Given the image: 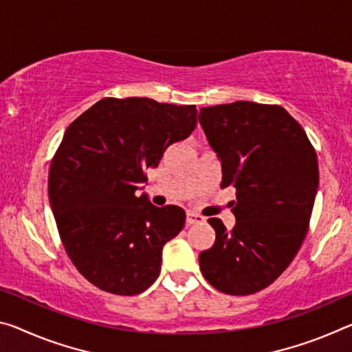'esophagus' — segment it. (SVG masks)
<instances>
[{"instance_id": "1", "label": "esophagus", "mask_w": 352, "mask_h": 352, "mask_svg": "<svg viewBox=\"0 0 352 352\" xmlns=\"http://www.w3.org/2000/svg\"><path fill=\"white\" fill-rule=\"evenodd\" d=\"M205 222V217L200 216L197 213H188L186 216V224L188 226H192V224H202Z\"/></svg>"}]
</instances>
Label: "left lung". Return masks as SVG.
Listing matches in <instances>:
<instances>
[{
  "instance_id": "8db88e82",
  "label": "left lung",
  "mask_w": 352,
  "mask_h": 352,
  "mask_svg": "<svg viewBox=\"0 0 352 352\" xmlns=\"http://www.w3.org/2000/svg\"><path fill=\"white\" fill-rule=\"evenodd\" d=\"M199 122L221 161V186L236 189V224L227 230L210 217L216 239L199 255L200 271L219 292L246 296L271 285L304 241L320 183L316 152L277 104H216L200 109Z\"/></svg>"
}]
</instances>
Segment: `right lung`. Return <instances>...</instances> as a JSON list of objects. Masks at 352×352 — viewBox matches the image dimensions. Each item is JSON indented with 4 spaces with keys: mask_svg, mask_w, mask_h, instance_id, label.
Masks as SVG:
<instances>
[{
    "mask_svg": "<svg viewBox=\"0 0 352 352\" xmlns=\"http://www.w3.org/2000/svg\"><path fill=\"white\" fill-rule=\"evenodd\" d=\"M197 125L194 104L103 98L65 130L48 174V197L72 263L103 292L135 296L161 271L164 244L185 210L139 196L166 148Z\"/></svg>",
    "mask_w": 352,
    "mask_h": 352,
    "instance_id": "right-lung-1",
    "label": "right lung"
}]
</instances>
